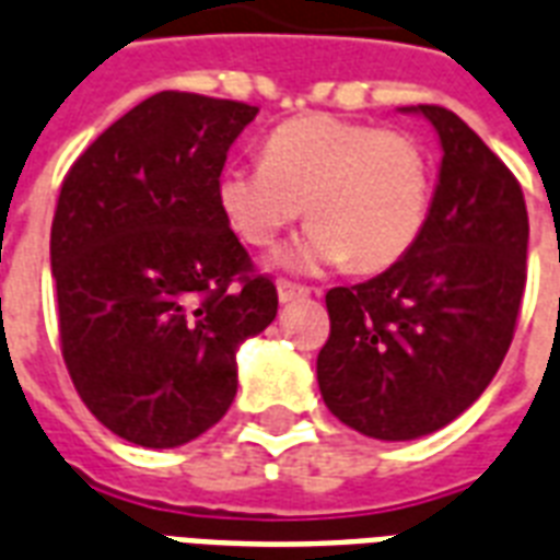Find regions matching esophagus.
Here are the masks:
<instances>
[{"label": "esophagus", "instance_id": "obj_1", "mask_svg": "<svg viewBox=\"0 0 560 560\" xmlns=\"http://www.w3.org/2000/svg\"><path fill=\"white\" fill-rule=\"evenodd\" d=\"M276 288H279V299L284 302V305H288V302H296V299H305L311 293L305 284H296V281H288V279H279Z\"/></svg>", "mask_w": 560, "mask_h": 560}]
</instances>
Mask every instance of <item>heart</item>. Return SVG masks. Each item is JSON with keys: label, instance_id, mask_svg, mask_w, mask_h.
Instances as JSON below:
<instances>
[{"label": "heart", "instance_id": "1", "mask_svg": "<svg viewBox=\"0 0 560 560\" xmlns=\"http://www.w3.org/2000/svg\"><path fill=\"white\" fill-rule=\"evenodd\" d=\"M432 161L399 128L308 114L264 140L261 164L225 166L217 205L246 246L270 249L302 211L314 223L290 267L352 264L378 272L420 241L432 208Z\"/></svg>", "mask_w": 560, "mask_h": 560}]
</instances>
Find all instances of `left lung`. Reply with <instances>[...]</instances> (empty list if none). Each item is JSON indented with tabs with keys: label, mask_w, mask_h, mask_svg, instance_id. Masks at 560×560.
<instances>
[{
	"label": "left lung",
	"mask_w": 560,
	"mask_h": 560,
	"mask_svg": "<svg viewBox=\"0 0 560 560\" xmlns=\"http://www.w3.org/2000/svg\"><path fill=\"white\" fill-rule=\"evenodd\" d=\"M443 147L420 241L390 270L326 293L323 402L375 441L450 425L493 382L526 290L528 213L514 173L452 110L417 105Z\"/></svg>",
	"instance_id": "left-lung-1"
}]
</instances>
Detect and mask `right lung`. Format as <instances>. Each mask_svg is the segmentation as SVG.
<instances>
[{"label": "right lung", "mask_w": 560, "mask_h": 560, "mask_svg": "<svg viewBox=\"0 0 560 560\" xmlns=\"http://www.w3.org/2000/svg\"><path fill=\"white\" fill-rule=\"evenodd\" d=\"M255 114L161 91L63 176L49 241L63 364L81 402L128 443L173 450L220 422L237 347L276 319V284L217 205L229 147Z\"/></svg>", "instance_id": "add662e5"}]
</instances>
